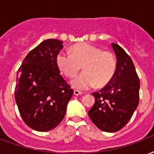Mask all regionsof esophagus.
Masks as SVG:
<instances>
[{
    "mask_svg": "<svg viewBox=\"0 0 154 154\" xmlns=\"http://www.w3.org/2000/svg\"><path fill=\"white\" fill-rule=\"evenodd\" d=\"M73 94H74L75 96H79L82 95V93L81 92V91H79V90H74V91H73Z\"/></svg>",
    "mask_w": 154,
    "mask_h": 154,
    "instance_id": "34e87169",
    "label": "esophagus"
}]
</instances>
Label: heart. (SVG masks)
<instances>
[{"instance_id":"b5f03b06","label":"heart","mask_w":154,"mask_h":154,"mask_svg":"<svg viewBox=\"0 0 154 154\" xmlns=\"http://www.w3.org/2000/svg\"><path fill=\"white\" fill-rule=\"evenodd\" d=\"M60 71L67 77H73L81 67L84 72L71 81L72 88L88 90L103 87L112 79L116 69V61L111 52L90 43H81L72 47L70 52L60 51L56 56Z\"/></svg>"}]
</instances>
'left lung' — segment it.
<instances>
[{"instance_id":"1","label":"left lung","mask_w":154,"mask_h":154,"mask_svg":"<svg viewBox=\"0 0 154 154\" xmlns=\"http://www.w3.org/2000/svg\"><path fill=\"white\" fill-rule=\"evenodd\" d=\"M111 46L117 60L116 72L105 87L93 94L95 102L88 112L93 123L106 132L123 128L139 103L140 80L132 59L120 46Z\"/></svg>"}]
</instances>
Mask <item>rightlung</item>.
Masks as SVG:
<instances>
[{
  "label": "right lung",
  "instance_id": "add662e5",
  "mask_svg": "<svg viewBox=\"0 0 154 154\" xmlns=\"http://www.w3.org/2000/svg\"><path fill=\"white\" fill-rule=\"evenodd\" d=\"M63 42L43 41L26 56L17 72L15 100L23 121L48 132L63 120L73 90L60 73L56 56Z\"/></svg>",
  "mask_w": 154,
  "mask_h": 154
}]
</instances>
